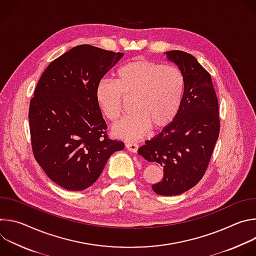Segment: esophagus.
<instances>
[{"label":"esophagus","mask_w":256,"mask_h":256,"mask_svg":"<svg viewBox=\"0 0 256 256\" xmlns=\"http://www.w3.org/2000/svg\"><path fill=\"white\" fill-rule=\"evenodd\" d=\"M126 148L132 152V153H136L138 152V144L134 142H126Z\"/></svg>","instance_id":"esophagus-1"}]
</instances>
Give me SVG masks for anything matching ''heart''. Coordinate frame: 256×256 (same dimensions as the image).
I'll return each mask as SVG.
<instances>
[{"label":"heart","mask_w":256,"mask_h":256,"mask_svg":"<svg viewBox=\"0 0 256 256\" xmlns=\"http://www.w3.org/2000/svg\"><path fill=\"white\" fill-rule=\"evenodd\" d=\"M116 76V81L101 79L95 89L97 105L110 122L120 120L126 100L132 98L134 112L114 126L116 136L138 140L152 126L162 128L175 120L186 89L180 68L138 58L124 64Z\"/></svg>","instance_id":"b5f03b06"}]
</instances>
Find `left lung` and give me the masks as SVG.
I'll list each match as a JSON object with an SVG mask.
<instances>
[{
    "mask_svg": "<svg viewBox=\"0 0 256 256\" xmlns=\"http://www.w3.org/2000/svg\"><path fill=\"white\" fill-rule=\"evenodd\" d=\"M166 56L184 72V99L175 120L138 153L163 167L162 180L152 188L170 196L190 190L204 175L220 132V116L210 72L186 52L170 50Z\"/></svg>",
    "mask_w": 256,
    "mask_h": 256,
    "instance_id": "1",
    "label": "left lung"
}]
</instances>
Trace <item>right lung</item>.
Listing matches in <instances>:
<instances>
[{"mask_svg": "<svg viewBox=\"0 0 256 256\" xmlns=\"http://www.w3.org/2000/svg\"><path fill=\"white\" fill-rule=\"evenodd\" d=\"M124 56L93 46L72 48L42 75L29 105L34 158L60 188L80 192L99 178L107 160L124 149L107 136L97 83Z\"/></svg>", "mask_w": 256, "mask_h": 256, "instance_id": "add662e5", "label": "right lung"}]
</instances>
